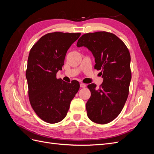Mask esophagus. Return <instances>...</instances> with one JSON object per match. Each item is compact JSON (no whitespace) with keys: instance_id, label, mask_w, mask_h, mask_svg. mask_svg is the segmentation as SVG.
<instances>
[{"instance_id":"esophagus-1","label":"esophagus","mask_w":154,"mask_h":154,"mask_svg":"<svg viewBox=\"0 0 154 154\" xmlns=\"http://www.w3.org/2000/svg\"><path fill=\"white\" fill-rule=\"evenodd\" d=\"M86 87V84H85V83H80V87L82 88H84Z\"/></svg>"}]
</instances>
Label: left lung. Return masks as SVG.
Wrapping results in <instances>:
<instances>
[{"label": "left lung", "instance_id": "1", "mask_svg": "<svg viewBox=\"0 0 154 154\" xmlns=\"http://www.w3.org/2000/svg\"><path fill=\"white\" fill-rule=\"evenodd\" d=\"M77 47H86L95 58L94 69L103 78L99 88L88 85L91 96L86 103L92 122L106 124L118 117L127 100L132 78L130 54L127 46L111 32L98 31L83 35Z\"/></svg>", "mask_w": 154, "mask_h": 154}]
</instances>
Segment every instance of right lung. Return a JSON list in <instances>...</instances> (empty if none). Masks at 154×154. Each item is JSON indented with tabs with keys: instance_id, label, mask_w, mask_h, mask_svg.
Instances as JSON below:
<instances>
[{
	"instance_id": "obj_1",
	"label": "right lung",
	"mask_w": 154,
	"mask_h": 154,
	"mask_svg": "<svg viewBox=\"0 0 154 154\" xmlns=\"http://www.w3.org/2000/svg\"><path fill=\"white\" fill-rule=\"evenodd\" d=\"M81 33L54 32L38 40L30 50L26 76L32 109L49 123H57L66 117L71 101L80 88V83L57 78L62 69L67 51Z\"/></svg>"
}]
</instances>
